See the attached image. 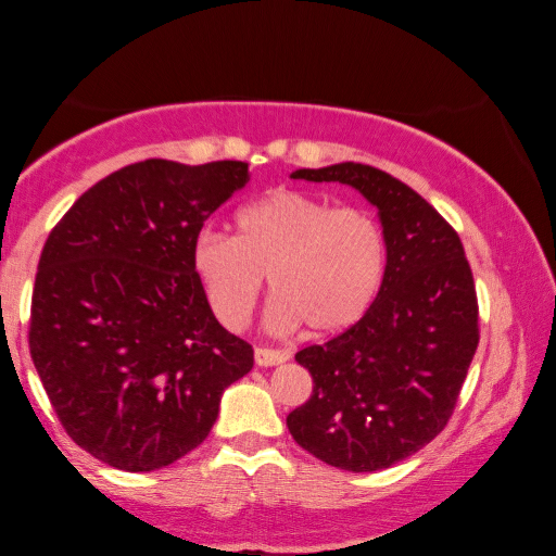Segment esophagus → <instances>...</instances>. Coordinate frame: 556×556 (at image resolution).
Masks as SVG:
<instances>
[{
    "label": "esophagus",
    "instance_id": "obj_1",
    "mask_svg": "<svg viewBox=\"0 0 556 556\" xmlns=\"http://www.w3.org/2000/svg\"><path fill=\"white\" fill-rule=\"evenodd\" d=\"M253 357H256V364H258V367H276V364H283V362L288 359V352L258 348L256 352H253Z\"/></svg>",
    "mask_w": 556,
    "mask_h": 556
}]
</instances>
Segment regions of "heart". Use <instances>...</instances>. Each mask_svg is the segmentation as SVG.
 <instances>
[{
  "label": "heart",
  "instance_id": "1",
  "mask_svg": "<svg viewBox=\"0 0 556 556\" xmlns=\"http://www.w3.org/2000/svg\"><path fill=\"white\" fill-rule=\"evenodd\" d=\"M387 268V241L375 216L320 197L278 189L236 214L233 239L202 229L192 270L218 323L241 330L258 303L263 276L276 295L266 327L340 332L367 313Z\"/></svg>",
  "mask_w": 556,
  "mask_h": 556
}]
</instances>
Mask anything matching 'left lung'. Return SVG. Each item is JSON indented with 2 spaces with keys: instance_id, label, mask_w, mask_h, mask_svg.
<instances>
[{
  "instance_id": "obj_1",
  "label": "left lung",
  "mask_w": 556,
  "mask_h": 556,
  "mask_svg": "<svg viewBox=\"0 0 556 556\" xmlns=\"http://www.w3.org/2000/svg\"><path fill=\"white\" fill-rule=\"evenodd\" d=\"M290 177L340 181L377 206L387 268L359 323L295 354L315 387L288 414V431L327 466L384 470L443 431L478 350L466 251L443 216L389 172L340 162Z\"/></svg>"
}]
</instances>
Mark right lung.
<instances>
[{"label": "right lung", "mask_w": 556, "mask_h": 556, "mask_svg": "<svg viewBox=\"0 0 556 556\" xmlns=\"http://www.w3.org/2000/svg\"><path fill=\"white\" fill-rule=\"evenodd\" d=\"M249 181L236 160H144L100 179L49 233L29 350L63 429L117 470L169 466L202 443L251 344L224 330L192 241Z\"/></svg>", "instance_id": "right-lung-1"}]
</instances>
